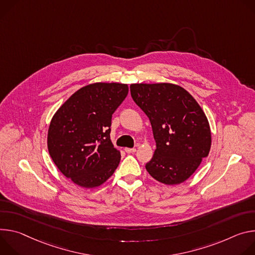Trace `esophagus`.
Here are the masks:
<instances>
[{"instance_id": "obj_1", "label": "esophagus", "mask_w": 255, "mask_h": 255, "mask_svg": "<svg viewBox=\"0 0 255 255\" xmlns=\"http://www.w3.org/2000/svg\"><path fill=\"white\" fill-rule=\"evenodd\" d=\"M125 151L128 153V154H131V153H134L136 150L134 148H126Z\"/></svg>"}]
</instances>
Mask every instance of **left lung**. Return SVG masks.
I'll list each match as a JSON object with an SVG mask.
<instances>
[{"label":"left lung","instance_id":"obj_1","mask_svg":"<svg viewBox=\"0 0 255 255\" xmlns=\"http://www.w3.org/2000/svg\"><path fill=\"white\" fill-rule=\"evenodd\" d=\"M129 88L133 101L149 118L156 140L147 171L164 184L185 181L211 149L205 112L186 90L174 84H131Z\"/></svg>","mask_w":255,"mask_h":255}]
</instances>
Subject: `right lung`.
Wrapping results in <instances>:
<instances>
[{
	"label": "right lung",
	"instance_id": "right-lung-1",
	"mask_svg": "<svg viewBox=\"0 0 255 255\" xmlns=\"http://www.w3.org/2000/svg\"><path fill=\"white\" fill-rule=\"evenodd\" d=\"M128 93L127 84H90L75 92L53 116L47 134L49 155L79 186H99L118 168L121 153L110 140L111 118Z\"/></svg>",
	"mask_w": 255,
	"mask_h": 255
}]
</instances>
